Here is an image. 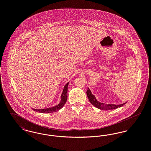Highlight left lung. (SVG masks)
<instances>
[{
    "label": "left lung",
    "instance_id": "1",
    "mask_svg": "<svg viewBox=\"0 0 151 151\" xmlns=\"http://www.w3.org/2000/svg\"><path fill=\"white\" fill-rule=\"evenodd\" d=\"M86 94L88 96V98L90 102L95 106L96 108H98L101 110H112V109H115L116 108H120L124 105V104H126V102H124L122 104L120 105H114V104H105L104 103L100 102L99 101L96 100L95 96H94L93 94H92V92L91 90L88 88V90L86 91Z\"/></svg>",
    "mask_w": 151,
    "mask_h": 151
}]
</instances>
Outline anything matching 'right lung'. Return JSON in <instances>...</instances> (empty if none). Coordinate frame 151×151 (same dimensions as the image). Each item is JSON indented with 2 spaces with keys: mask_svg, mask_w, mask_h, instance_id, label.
Here are the masks:
<instances>
[{
  "mask_svg": "<svg viewBox=\"0 0 151 151\" xmlns=\"http://www.w3.org/2000/svg\"><path fill=\"white\" fill-rule=\"evenodd\" d=\"M69 82H68L65 85L64 89L63 90L62 93L61 95V100L59 102V104L57 105L51 107V108H46V109H32L33 110L39 113H54L60 110V109L63 107L65 105L66 101L67 100V91H68V86Z\"/></svg>",
  "mask_w": 151,
  "mask_h": 151,
  "instance_id": "1",
  "label": "right lung"
}]
</instances>
